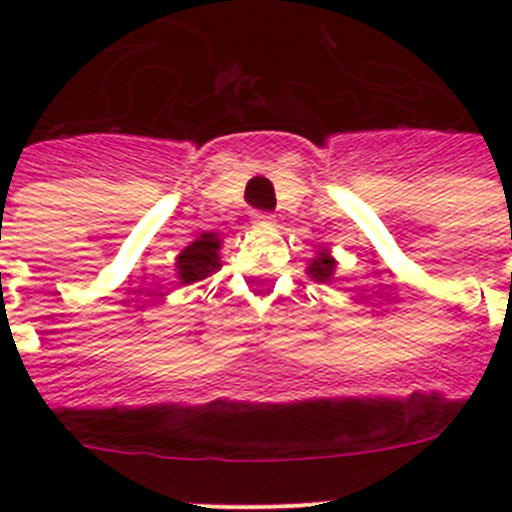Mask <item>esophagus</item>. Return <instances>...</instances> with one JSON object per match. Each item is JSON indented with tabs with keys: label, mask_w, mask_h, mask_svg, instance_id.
<instances>
[{
	"label": "esophagus",
	"mask_w": 512,
	"mask_h": 512,
	"mask_svg": "<svg viewBox=\"0 0 512 512\" xmlns=\"http://www.w3.org/2000/svg\"><path fill=\"white\" fill-rule=\"evenodd\" d=\"M253 217H256V223H266L269 225L271 220H274V215H271V212H253Z\"/></svg>",
	"instance_id": "34e87169"
}]
</instances>
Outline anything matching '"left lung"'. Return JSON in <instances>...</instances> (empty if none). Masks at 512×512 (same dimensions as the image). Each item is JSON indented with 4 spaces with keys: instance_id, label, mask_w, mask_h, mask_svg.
<instances>
[{
    "instance_id": "8db88e82",
    "label": "left lung",
    "mask_w": 512,
    "mask_h": 512,
    "mask_svg": "<svg viewBox=\"0 0 512 512\" xmlns=\"http://www.w3.org/2000/svg\"><path fill=\"white\" fill-rule=\"evenodd\" d=\"M333 269H336V261L330 259V256H325V253H318V259L312 261L310 269H307V274H312L315 279L325 282V279H330Z\"/></svg>"
}]
</instances>
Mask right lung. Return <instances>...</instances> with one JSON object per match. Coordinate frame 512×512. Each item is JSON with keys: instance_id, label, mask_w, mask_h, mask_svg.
I'll return each mask as SVG.
<instances>
[{"instance_id": "obj_1", "label": "right lung", "mask_w": 512, "mask_h": 512, "mask_svg": "<svg viewBox=\"0 0 512 512\" xmlns=\"http://www.w3.org/2000/svg\"><path fill=\"white\" fill-rule=\"evenodd\" d=\"M217 248H220V238H217L215 233H202L197 241L189 243V246L179 253L176 269H179L182 284L200 282V279L212 277V274L220 269Z\"/></svg>"}]
</instances>
